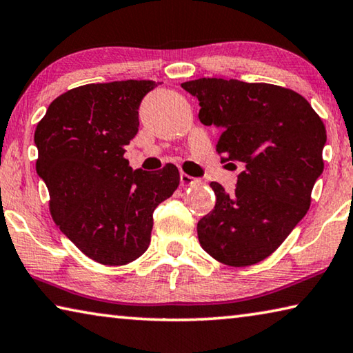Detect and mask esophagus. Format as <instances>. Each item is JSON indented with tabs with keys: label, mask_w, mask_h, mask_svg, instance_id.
I'll list each match as a JSON object with an SVG mask.
<instances>
[{
	"label": "esophagus",
	"mask_w": 353,
	"mask_h": 353,
	"mask_svg": "<svg viewBox=\"0 0 353 353\" xmlns=\"http://www.w3.org/2000/svg\"><path fill=\"white\" fill-rule=\"evenodd\" d=\"M198 182L199 181L196 177L185 174V172H181V185H182V187H190V185H194V183H198Z\"/></svg>",
	"instance_id": "34e87169"
}]
</instances>
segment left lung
Wrapping results in <instances>:
<instances>
[{
  "label": "left lung",
  "mask_w": 353,
  "mask_h": 353,
  "mask_svg": "<svg viewBox=\"0 0 353 353\" xmlns=\"http://www.w3.org/2000/svg\"><path fill=\"white\" fill-rule=\"evenodd\" d=\"M182 88L198 98L201 123L223 129L221 162L243 165L235 193L210 183L216 204L198 223L201 246L224 265H255L310 208L324 171V123L305 98L272 83L202 77Z\"/></svg>",
  "instance_id": "left-lung-1"
}]
</instances>
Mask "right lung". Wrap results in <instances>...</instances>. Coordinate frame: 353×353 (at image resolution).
Listing matches in <instances>:
<instances>
[{
    "label": "right lung",
    "instance_id": "1",
    "mask_svg": "<svg viewBox=\"0 0 353 353\" xmlns=\"http://www.w3.org/2000/svg\"><path fill=\"white\" fill-rule=\"evenodd\" d=\"M157 85L130 79L76 87L52 101L35 129V168L52 219L101 265H128L145 254L155 207L181 181L172 163L134 171L124 159L139 132L141 99Z\"/></svg>",
    "mask_w": 353,
    "mask_h": 353
}]
</instances>
